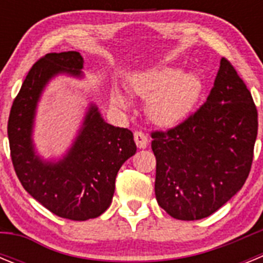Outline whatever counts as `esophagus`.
<instances>
[{
  "label": "esophagus",
  "instance_id": "34e87169",
  "mask_svg": "<svg viewBox=\"0 0 263 263\" xmlns=\"http://www.w3.org/2000/svg\"><path fill=\"white\" fill-rule=\"evenodd\" d=\"M134 141L137 143V147L138 148H145L148 143V138L145 133L142 132H136L134 133Z\"/></svg>",
  "mask_w": 263,
  "mask_h": 263
}]
</instances>
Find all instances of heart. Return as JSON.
<instances>
[{
	"label": "heart",
	"mask_w": 263,
	"mask_h": 263,
	"mask_svg": "<svg viewBox=\"0 0 263 263\" xmlns=\"http://www.w3.org/2000/svg\"><path fill=\"white\" fill-rule=\"evenodd\" d=\"M134 95L147 101V116L155 125L174 127L183 124L196 108L203 81L195 73L176 67H160L137 72L130 80ZM111 101L121 109L132 108L130 100L120 89H113Z\"/></svg>",
	"instance_id": "b5f03b06"
}]
</instances>
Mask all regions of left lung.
<instances>
[{"label":"left lung","mask_w":263,"mask_h":263,"mask_svg":"<svg viewBox=\"0 0 263 263\" xmlns=\"http://www.w3.org/2000/svg\"><path fill=\"white\" fill-rule=\"evenodd\" d=\"M257 130L252 93L222 58L205 103L183 124L152 133L158 204L187 221L215 213L249 176Z\"/></svg>","instance_id":"8db88e82"}]
</instances>
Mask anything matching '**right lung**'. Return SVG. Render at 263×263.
Segmentation results:
<instances>
[{"mask_svg": "<svg viewBox=\"0 0 263 263\" xmlns=\"http://www.w3.org/2000/svg\"><path fill=\"white\" fill-rule=\"evenodd\" d=\"M83 63L78 51L42 57L23 81L8 122L11 160L21 184L53 215L75 221L99 217L108 210L118 170L137 152L133 133L109 125L92 104L62 159L51 162L35 154L31 136L42 92L59 73L80 78Z\"/></svg>", "mask_w": 263, "mask_h": 263, "instance_id": "right-lung-1", "label": "right lung"}]
</instances>
